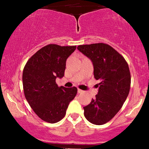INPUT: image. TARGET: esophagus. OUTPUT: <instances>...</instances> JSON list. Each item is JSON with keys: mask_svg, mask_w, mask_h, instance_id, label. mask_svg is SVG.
<instances>
[{"mask_svg": "<svg viewBox=\"0 0 149 149\" xmlns=\"http://www.w3.org/2000/svg\"><path fill=\"white\" fill-rule=\"evenodd\" d=\"M83 92H84V91H82L81 89H77V93H81Z\"/></svg>", "mask_w": 149, "mask_h": 149, "instance_id": "obj_1", "label": "esophagus"}]
</instances>
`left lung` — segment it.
Listing matches in <instances>:
<instances>
[{
    "label": "left lung",
    "mask_w": 149,
    "mask_h": 149,
    "mask_svg": "<svg viewBox=\"0 0 149 149\" xmlns=\"http://www.w3.org/2000/svg\"><path fill=\"white\" fill-rule=\"evenodd\" d=\"M77 49L91 60L94 77L100 81L95 99L84 107V116L93 124H104L119 112L129 95V66L124 58L108 45H79Z\"/></svg>",
    "instance_id": "left-lung-1"
}]
</instances>
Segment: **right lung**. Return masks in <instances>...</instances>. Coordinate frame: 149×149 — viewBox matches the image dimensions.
Returning a JSON list of instances; mask_svg holds the SVG:
<instances>
[{
    "mask_svg": "<svg viewBox=\"0 0 149 149\" xmlns=\"http://www.w3.org/2000/svg\"><path fill=\"white\" fill-rule=\"evenodd\" d=\"M75 49L76 46L48 45L33 55L25 65L22 75L25 97L45 122L54 123L61 120L77 94L75 87H58L56 83L57 77L64 76L65 62Z\"/></svg>",
    "mask_w": 149,
    "mask_h": 149,
    "instance_id": "add662e5",
    "label": "right lung"
}]
</instances>
